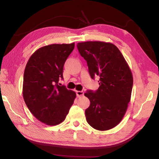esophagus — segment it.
I'll use <instances>...</instances> for the list:
<instances>
[{"label":"esophagus","mask_w":159,"mask_h":159,"mask_svg":"<svg viewBox=\"0 0 159 159\" xmlns=\"http://www.w3.org/2000/svg\"><path fill=\"white\" fill-rule=\"evenodd\" d=\"M84 91H76V95L79 98L80 97H82V96L84 95Z\"/></svg>","instance_id":"obj_1"}]
</instances>
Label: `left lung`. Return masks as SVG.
I'll use <instances>...</instances> for the list:
<instances>
[{
  "label": "left lung",
  "mask_w": 159,
  "mask_h": 159,
  "mask_svg": "<svg viewBox=\"0 0 159 159\" xmlns=\"http://www.w3.org/2000/svg\"><path fill=\"white\" fill-rule=\"evenodd\" d=\"M77 48L87 61L91 78L99 77V88L84 94L90 101L85 111L86 121L95 129L107 131L117 126L126 113L133 84L131 71L111 43L80 42Z\"/></svg>",
  "instance_id": "1"
}]
</instances>
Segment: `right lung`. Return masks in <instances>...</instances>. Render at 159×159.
<instances>
[{
  "instance_id": "1",
  "label": "right lung",
  "mask_w": 159,
  "mask_h": 159,
  "mask_svg": "<svg viewBox=\"0 0 159 159\" xmlns=\"http://www.w3.org/2000/svg\"><path fill=\"white\" fill-rule=\"evenodd\" d=\"M74 47L75 43L43 46L26 64L24 100L34 116L48 125L63 122L76 97L74 91L58 83L60 79H64V65Z\"/></svg>"
}]
</instances>
